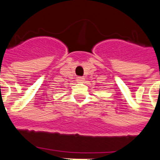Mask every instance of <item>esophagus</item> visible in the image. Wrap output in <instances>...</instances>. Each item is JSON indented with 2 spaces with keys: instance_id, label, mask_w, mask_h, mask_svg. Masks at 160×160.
<instances>
[{
  "instance_id": "obj_1",
  "label": "esophagus",
  "mask_w": 160,
  "mask_h": 160,
  "mask_svg": "<svg viewBox=\"0 0 160 160\" xmlns=\"http://www.w3.org/2000/svg\"><path fill=\"white\" fill-rule=\"evenodd\" d=\"M77 81H78V82H83L84 81V78L83 77H78V78H77Z\"/></svg>"
}]
</instances>
